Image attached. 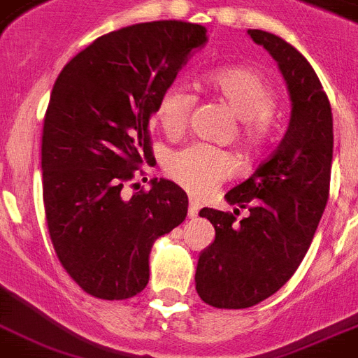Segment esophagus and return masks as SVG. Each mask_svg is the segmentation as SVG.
I'll return each mask as SVG.
<instances>
[{
	"instance_id": "esophagus-1",
	"label": "esophagus",
	"mask_w": 358,
	"mask_h": 358,
	"mask_svg": "<svg viewBox=\"0 0 358 358\" xmlns=\"http://www.w3.org/2000/svg\"><path fill=\"white\" fill-rule=\"evenodd\" d=\"M199 210H201V204L196 199H189V217H196L199 215Z\"/></svg>"
}]
</instances>
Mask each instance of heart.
Listing matches in <instances>:
<instances>
[{
    "label": "heart",
    "instance_id": "1",
    "mask_svg": "<svg viewBox=\"0 0 358 358\" xmlns=\"http://www.w3.org/2000/svg\"><path fill=\"white\" fill-rule=\"evenodd\" d=\"M204 85L213 96L223 100L241 120V141L247 146L260 145L266 139L267 120L277 109L273 87L249 66H224L208 72ZM195 96L184 87L173 85L162 92L156 106V122L169 137L184 134ZM169 176L193 193H206L236 171L234 157L229 152L206 145H191L174 152L167 159Z\"/></svg>",
    "mask_w": 358,
    "mask_h": 358
}]
</instances>
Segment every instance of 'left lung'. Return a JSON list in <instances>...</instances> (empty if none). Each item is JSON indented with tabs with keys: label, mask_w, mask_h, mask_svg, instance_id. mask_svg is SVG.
<instances>
[{
	"label": "left lung",
	"mask_w": 358,
	"mask_h": 358,
	"mask_svg": "<svg viewBox=\"0 0 358 358\" xmlns=\"http://www.w3.org/2000/svg\"><path fill=\"white\" fill-rule=\"evenodd\" d=\"M269 52L288 87V129L271 157L224 199L234 213L202 208L215 239L196 264V294L215 308H249L294 275L310 247L329 199L333 113L310 63L280 36L249 29ZM239 207L250 215L235 221Z\"/></svg>",
	"instance_id": "obj_1"
}]
</instances>
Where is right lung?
I'll use <instances>...</instances> for the list:
<instances>
[{
  "label": "right lung",
  "instance_id": "right-lung-1",
  "mask_svg": "<svg viewBox=\"0 0 358 358\" xmlns=\"http://www.w3.org/2000/svg\"><path fill=\"white\" fill-rule=\"evenodd\" d=\"M206 27L163 20L111 31L59 74L42 129V195L59 262L98 299H129L146 288L152 245L187 215L171 180L124 196L152 165L148 124ZM137 185V184H134Z\"/></svg>",
  "mask_w": 358,
  "mask_h": 358
}]
</instances>
